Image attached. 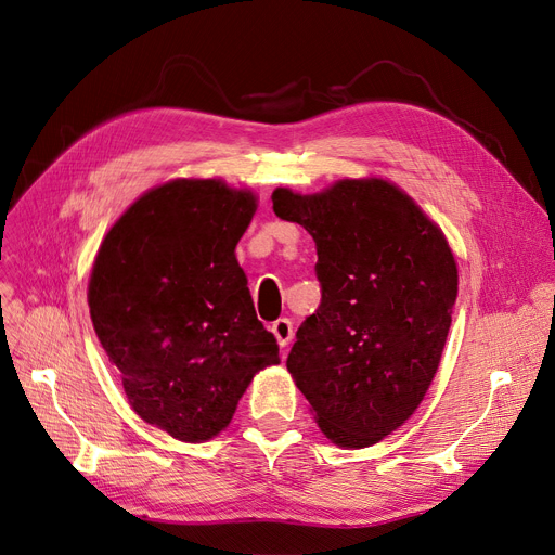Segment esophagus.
Segmentation results:
<instances>
[{
	"label": "esophagus",
	"mask_w": 555,
	"mask_h": 555,
	"mask_svg": "<svg viewBox=\"0 0 555 555\" xmlns=\"http://www.w3.org/2000/svg\"><path fill=\"white\" fill-rule=\"evenodd\" d=\"M272 333H274L279 346L285 348L289 341H293V337H295L293 322H289V319H285V317H283V319H276V322L272 324Z\"/></svg>",
	"instance_id": "esophagus-1"
}]
</instances>
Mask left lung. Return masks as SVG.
Instances as JSON below:
<instances>
[{
    "instance_id": "8db88e82",
    "label": "left lung",
    "mask_w": 555,
    "mask_h": 555,
    "mask_svg": "<svg viewBox=\"0 0 555 555\" xmlns=\"http://www.w3.org/2000/svg\"><path fill=\"white\" fill-rule=\"evenodd\" d=\"M272 202L312 236L322 281L287 371L331 443L369 448L410 421L441 364L459 289L452 247L412 195L375 175L306 195L279 186Z\"/></svg>"
}]
</instances>
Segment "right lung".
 Returning a JSON list of instances; mask_svg holds the SVG:
<instances>
[{"label":"right lung","mask_w":555,"mask_h":555,"mask_svg":"<svg viewBox=\"0 0 555 555\" xmlns=\"http://www.w3.org/2000/svg\"><path fill=\"white\" fill-rule=\"evenodd\" d=\"M256 209L251 189L168 180L130 204L94 256L96 337L132 412L182 443L227 429L254 375L281 362L236 258Z\"/></svg>","instance_id":"add662e5"}]
</instances>
